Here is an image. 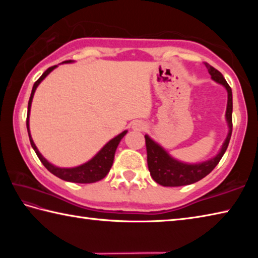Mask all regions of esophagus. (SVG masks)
Listing matches in <instances>:
<instances>
[{
    "mask_svg": "<svg viewBox=\"0 0 258 258\" xmlns=\"http://www.w3.org/2000/svg\"><path fill=\"white\" fill-rule=\"evenodd\" d=\"M132 127L135 131H142L146 128V124H145V121H142V120H135L132 125Z\"/></svg>",
    "mask_w": 258,
    "mask_h": 258,
    "instance_id": "34e87169",
    "label": "esophagus"
}]
</instances>
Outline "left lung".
Instances as JSON below:
<instances>
[{
  "mask_svg": "<svg viewBox=\"0 0 258 258\" xmlns=\"http://www.w3.org/2000/svg\"><path fill=\"white\" fill-rule=\"evenodd\" d=\"M205 64H206L208 73L211 74L213 80L223 85L228 91V107H226L225 116L229 125V134L222 146L221 151L218 152L215 158L202 164L194 165L181 163V161L172 158L163 148L146 135L148 168H149L151 177L163 186H181L200 181L216 167V165L220 163L224 152L228 149L231 134H232V91L223 75L217 69L207 62H205Z\"/></svg>",
  "mask_w": 258,
  "mask_h": 258,
  "instance_id": "8db88e82",
  "label": "left lung"
}]
</instances>
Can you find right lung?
<instances>
[{
	"mask_svg": "<svg viewBox=\"0 0 258 258\" xmlns=\"http://www.w3.org/2000/svg\"><path fill=\"white\" fill-rule=\"evenodd\" d=\"M63 62H72L71 60L63 61ZM56 66H52L50 68H47L46 71L43 73V75L38 78V80L34 83L32 93H30V98L28 101V112H27V120H26V125H27V131H28V137H29V141L30 145H32L34 151L36 152V155L38 157V159L41 160V163L45 166V168L47 171L51 172L53 175L56 177L61 178V180L68 181V182H74V183H94L98 182L100 180L107 175L110 171L112 163H113V157H115V152L117 147H118L120 140L124 138V135L127 133V131H124L123 133H120L119 135H117L116 138H113L110 140L106 146H104L101 150H100L97 155H95L92 159L87 161V163L83 164L81 166H77V167H73V168H60L56 167V166H53L50 164L44 157H43L40 151L37 150L36 146L33 141L32 137H30L29 133V111H30V106H32V100L34 97L35 90L38 86V84L44 80V78L49 75V74L53 71Z\"/></svg>",
	"mask_w": 258,
	"mask_h": 258,
	"instance_id": "1",
	"label": "right lung"
}]
</instances>
